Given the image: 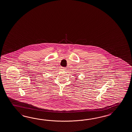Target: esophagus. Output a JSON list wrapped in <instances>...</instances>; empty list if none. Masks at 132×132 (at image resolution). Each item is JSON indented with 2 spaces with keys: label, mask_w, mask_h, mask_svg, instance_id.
<instances>
[{
  "label": "esophagus",
  "mask_w": 132,
  "mask_h": 132,
  "mask_svg": "<svg viewBox=\"0 0 132 132\" xmlns=\"http://www.w3.org/2000/svg\"><path fill=\"white\" fill-rule=\"evenodd\" d=\"M62 69H64V70H66V68H65V67H62Z\"/></svg>",
  "instance_id": "34e87169"
}]
</instances>
